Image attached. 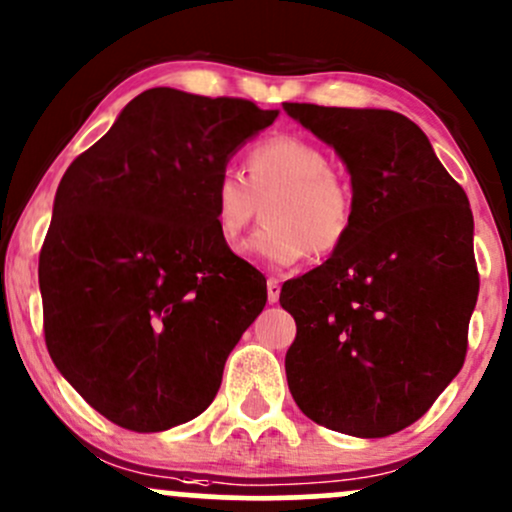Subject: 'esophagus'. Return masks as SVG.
<instances>
[{
    "mask_svg": "<svg viewBox=\"0 0 512 512\" xmlns=\"http://www.w3.org/2000/svg\"><path fill=\"white\" fill-rule=\"evenodd\" d=\"M279 293H281L279 279H274V276H269V281H267V298H269V303L279 301Z\"/></svg>",
    "mask_w": 512,
    "mask_h": 512,
    "instance_id": "esophagus-1",
    "label": "esophagus"
}]
</instances>
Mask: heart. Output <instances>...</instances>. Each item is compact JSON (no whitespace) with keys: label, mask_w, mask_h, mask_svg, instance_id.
<instances>
[{"label":"heart","mask_w":512,"mask_h":512,"mask_svg":"<svg viewBox=\"0 0 512 512\" xmlns=\"http://www.w3.org/2000/svg\"><path fill=\"white\" fill-rule=\"evenodd\" d=\"M214 223L223 243H236L264 204V226L243 245L245 255L291 267L313 250L330 255L349 236L354 197L320 146L276 134L248 151L245 178L221 170L214 190Z\"/></svg>","instance_id":"b5f03b06"}]
</instances>
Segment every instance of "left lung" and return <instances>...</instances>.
I'll return each mask as SVG.
<instances>
[{
    "mask_svg": "<svg viewBox=\"0 0 512 512\" xmlns=\"http://www.w3.org/2000/svg\"><path fill=\"white\" fill-rule=\"evenodd\" d=\"M351 175L349 236L281 286L296 320L286 380L315 424L385 438L414 424L460 373L477 305L474 219L464 190L409 117L284 103Z\"/></svg>",
    "mask_w": 512,
    "mask_h": 512,
    "instance_id": "1",
    "label": "left lung"
}]
</instances>
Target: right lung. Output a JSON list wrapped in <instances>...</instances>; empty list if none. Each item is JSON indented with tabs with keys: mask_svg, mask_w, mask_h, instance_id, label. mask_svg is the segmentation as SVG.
Listing matches in <instances>:
<instances>
[{
	"mask_svg": "<svg viewBox=\"0 0 512 512\" xmlns=\"http://www.w3.org/2000/svg\"><path fill=\"white\" fill-rule=\"evenodd\" d=\"M279 110L149 88L62 175L40 250L43 330L67 383L156 433L214 402L267 281L223 243L216 175Z\"/></svg>",
	"mask_w": 512,
	"mask_h": 512,
	"instance_id": "obj_1",
	"label": "right lung"
}]
</instances>
